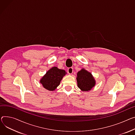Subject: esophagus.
Segmentation results:
<instances>
[{
  "label": "esophagus",
  "instance_id": "esophagus-1",
  "mask_svg": "<svg viewBox=\"0 0 135 135\" xmlns=\"http://www.w3.org/2000/svg\"><path fill=\"white\" fill-rule=\"evenodd\" d=\"M67 72H68V73L69 74H72V73H73V68H71V67L68 68V69H67Z\"/></svg>",
  "mask_w": 135,
  "mask_h": 135
}]
</instances>
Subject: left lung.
I'll return each mask as SVG.
<instances>
[{"mask_svg":"<svg viewBox=\"0 0 135 135\" xmlns=\"http://www.w3.org/2000/svg\"><path fill=\"white\" fill-rule=\"evenodd\" d=\"M76 80L78 86L82 91H89L95 85L92 74L84 68L78 72Z\"/></svg>","mask_w":135,"mask_h":135,"instance_id":"left-lung-1","label":"left lung"}]
</instances>
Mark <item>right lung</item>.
<instances>
[{
  "label": "right lung",
  "instance_id": "obj_1",
  "mask_svg": "<svg viewBox=\"0 0 135 135\" xmlns=\"http://www.w3.org/2000/svg\"><path fill=\"white\" fill-rule=\"evenodd\" d=\"M67 73L65 70L59 69L56 67H53L47 71L42 79L40 83L43 87L50 91H54L60 85L61 80Z\"/></svg>",
  "mask_w": 135,
  "mask_h": 135
}]
</instances>
